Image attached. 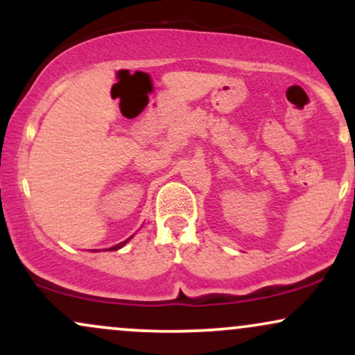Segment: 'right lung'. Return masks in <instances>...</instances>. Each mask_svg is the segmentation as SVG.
<instances>
[{
    "mask_svg": "<svg viewBox=\"0 0 355 355\" xmlns=\"http://www.w3.org/2000/svg\"><path fill=\"white\" fill-rule=\"evenodd\" d=\"M130 239H132V237H130ZM130 239H126V240H125V242H121V243H118V245H115V247H112V248H110V250H118V248H121V247H123V245H125V243H126V242H128V240H130Z\"/></svg>",
    "mask_w": 355,
    "mask_h": 355,
    "instance_id": "1",
    "label": "right lung"
}]
</instances>
